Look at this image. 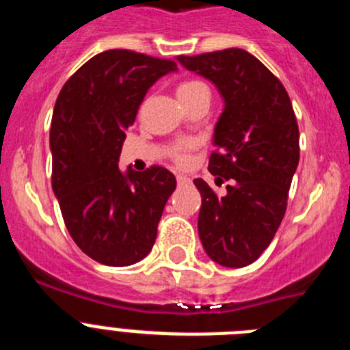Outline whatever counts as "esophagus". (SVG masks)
<instances>
[{
	"mask_svg": "<svg viewBox=\"0 0 350 350\" xmlns=\"http://www.w3.org/2000/svg\"><path fill=\"white\" fill-rule=\"evenodd\" d=\"M177 182H178V185H184L189 182V177H185V175H177Z\"/></svg>",
	"mask_w": 350,
	"mask_h": 350,
	"instance_id": "esophagus-1",
	"label": "esophagus"
}]
</instances>
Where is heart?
<instances>
[{
    "instance_id": "b5f03b06",
    "label": "heart",
    "mask_w": 350,
    "mask_h": 350,
    "mask_svg": "<svg viewBox=\"0 0 350 350\" xmlns=\"http://www.w3.org/2000/svg\"><path fill=\"white\" fill-rule=\"evenodd\" d=\"M208 91L206 85L200 80H184V82L178 83L177 88V94L180 98L182 103H187L189 100H193L194 96H198L200 92ZM193 142H185V144H180L177 148H175V152H173V159L178 165H185L187 159H189V150L193 148Z\"/></svg>"
}]
</instances>
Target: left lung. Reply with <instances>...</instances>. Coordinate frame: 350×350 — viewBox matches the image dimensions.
I'll return each instance as SVG.
<instances>
[{
  "label": "left lung",
  "mask_w": 350,
  "mask_h": 350,
  "mask_svg": "<svg viewBox=\"0 0 350 350\" xmlns=\"http://www.w3.org/2000/svg\"><path fill=\"white\" fill-rule=\"evenodd\" d=\"M184 68L215 83L224 112L215 124L208 170L219 196L202 178L198 231L205 252L228 268H242L265 252L279 230L299 161V131L286 88L243 49L178 55Z\"/></svg>",
  "instance_id": "8db88e82"
}]
</instances>
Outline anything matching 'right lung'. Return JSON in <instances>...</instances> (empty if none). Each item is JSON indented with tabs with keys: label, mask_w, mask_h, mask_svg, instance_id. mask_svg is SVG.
Instances as JSON below:
<instances>
[{
	"label": "right lung",
	"mask_w": 350,
	"mask_h": 350,
	"mask_svg": "<svg viewBox=\"0 0 350 350\" xmlns=\"http://www.w3.org/2000/svg\"><path fill=\"white\" fill-rule=\"evenodd\" d=\"M172 59L126 49L94 55L66 80L51 122L52 189L73 242L94 261L129 267L150 252L177 187L163 166L120 172L126 129Z\"/></svg>",
	"instance_id": "add662e5"
}]
</instances>
